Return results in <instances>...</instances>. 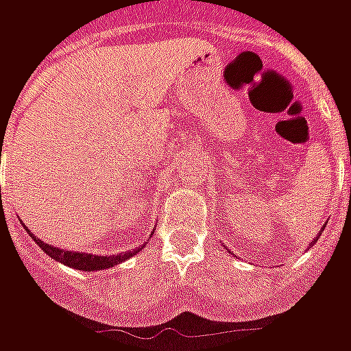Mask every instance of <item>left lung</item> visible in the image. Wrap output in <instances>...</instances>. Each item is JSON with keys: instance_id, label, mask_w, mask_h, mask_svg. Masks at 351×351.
<instances>
[{"instance_id": "obj_1", "label": "left lung", "mask_w": 351, "mask_h": 351, "mask_svg": "<svg viewBox=\"0 0 351 351\" xmlns=\"http://www.w3.org/2000/svg\"><path fill=\"white\" fill-rule=\"evenodd\" d=\"M324 229H325V226H324V228H322V231H324ZM319 235H322V233H319ZM319 235H317V237H319ZM317 237H316V239H314V241H312V243H316V241H317Z\"/></svg>"}]
</instances>
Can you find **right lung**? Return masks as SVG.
Instances as JSON below:
<instances>
[{
  "mask_svg": "<svg viewBox=\"0 0 351 351\" xmlns=\"http://www.w3.org/2000/svg\"><path fill=\"white\" fill-rule=\"evenodd\" d=\"M1 152V150H0ZM24 229L27 231V235L34 239L37 246L41 248L47 256H50L52 259H56L60 263L67 265L71 269H77V271H88V272H95V271H103V269H110L114 265L122 263L125 259L133 258L135 254L143 250V248H137L133 252H125V254H116V256H95V254H82V252H69V250H62V248H54L50 246L41 239L34 237V233L24 226Z\"/></svg>",
  "mask_w": 351,
  "mask_h": 351,
  "instance_id": "1",
  "label": "right lung"
}]
</instances>
